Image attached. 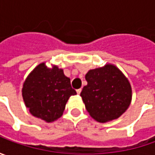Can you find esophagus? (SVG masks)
<instances>
[{
	"label": "esophagus",
	"mask_w": 155,
	"mask_h": 155,
	"mask_svg": "<svg viewBox=\"0 0 155 155\" xmlns=\"http://www.w3.org/2000/svg\"><path fill=\"white\" fill-rule=\"evenodd\" d=\"M81 91H82V89H78V90H77V93H78V95L80 94Z\"/></svg>",
	"instance_id": "34e87169"
}]
</instances>
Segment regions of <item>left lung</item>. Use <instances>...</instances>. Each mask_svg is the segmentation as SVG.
<instances>
[{"label": "left lung", "instance_id": "obj_1", "mask_svg": "<svg viewBox=\"0 0 155 155\" xmlns=\"http://www.w3.org/2000/svg\"><path fill=\"white\" fill-rule=\"evenodd\" d=\"M80 96L91 116L99 122L117 119L128 110L132 90L128 78L113 64L90 70Z\"/></svg>", "mask_w": 155, "mask_h": 155}]
</instances>
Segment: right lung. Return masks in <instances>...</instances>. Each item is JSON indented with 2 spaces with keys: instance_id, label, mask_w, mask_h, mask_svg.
<instances>
[{
  "instance_id": "right-lung-1",
  "label": "right lung",
  "mask_w": 155,
  "mask_h": 155,
  "mask_svg": "<svg viewBox=\"0 0 155 155\" xmlns=\"http://www.w3.org/2000/svg\"><path fill=\"white\" fill-rule=\"evenodd\" d=\"M76 94L62 69L56 65L48 68L45 63L33 69L22 88L23 100L30 113L46 122L61 117L68 99Z\"/></svg>"
}]
</instances>
